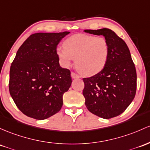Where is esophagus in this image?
Returning a JSON list of instances; mask_svg holds the SVG:
<instances>
[{
	"label": "esophagus",
	"mask_w": 150,
	"mask_h": 150,
	"mask_svg": "<svg viewBox=\"0 0 150 150\" xmlns=\"http://www.w3.org/2000/svg\"><path fill=\"white\" fill-rule=\"evenodd\" d=\"M71 77L73 79H75V78H80V76L78 75V74L75 73V72H71Z\"/></svg>",
	"instance_id": "esophagus-1"
}]
</instances>
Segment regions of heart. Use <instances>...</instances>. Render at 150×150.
Returning a JSON list of instances; mask_svg holds the SVG:
<instances>
[{"instance_id": "obj_1", "label": "heart", "mask_w": 150, "mask_h": 150, "mask_svg": "<svg viewBox=\"0 0 150 150\" xmlns=\"http://www.w3.org/2000/svg\"><path fill=\"white\" fill-rule=\"evenodd\" d=\"M57 56L62 66L69 67L75 58L77 70L85 76H92L104 69L109 55V43L104 37L72 35L57 47Z\"/></svg>"}]
</instances>
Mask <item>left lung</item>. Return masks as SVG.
Segmentation results:
<instances>
[{
    "label": "left lung",
    "instance_id": "left-lung-1",
    "mask_svg": "<svg viewBox=\"0 0 150 150\" xmlns=\"http://www.w3.org/2000/svg\"><path fill=\"white\" fill-rule=\"evenodd\" d=\"M103 35L109 43V55L104 69L90 78H83V94L87 108L93 114L110 119L118 116L134 100L137 73L129 48L112 30H85Z\"/></svg>",
    "mask_w": 150,
    "mask_h": 150
}]
</instances>
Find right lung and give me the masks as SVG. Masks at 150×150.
I'll return each mask as SVG.
<instances>
[{
	"instance_id": "right-lung-1",
	"label": "right lung",
	"mask_w": 150,
	"mask_h": 150,
	"mask_svg": "<svg viewBox=\"0 0 150 150\" xmlns=\"http://www.w3.org/2000/svg\"><path fill=\"white\" fill-rule=\"evenodd\" d=\"M70 32L38 33L17 51L10 69L9 91L18 108L30 117L47 119L62 106L72 83L70 71L59 64L56 50Z\"/></svg>"
}]
</instances>
